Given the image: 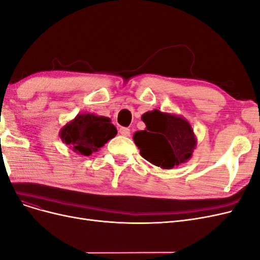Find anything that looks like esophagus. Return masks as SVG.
I'll list each match as a JSON object with an SVG mask.
<instances>
[{
    "label": "esophagus",
    "mask_w": 260,
    "mask_h": 260,
    "mask_svg": "<svg viewBox=\"0 0 260 260\" xmlns=\"http://www.w3.org/2000/svg\"><path fill=\"white\" fill-rule=\"evenodd\" d=\"M119 133L123 137H130L131 132H130V129H128V128H120Z\"/></svg>",
    "instance_id": "obj_1"
}]
</instances>
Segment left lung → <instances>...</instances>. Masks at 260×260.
Returning <instances> with one entry per match:
<instances>
[{
    "label": "left lung",
    "instance_id": "obj_1",
    "mask_svg": "<svg viewBox=\"0 0 260 260\" xmlns=\"http://www.w3.org/2000/svg\"><path fill=\"white\" fill-rule=\"evenodd\" d=\"M146 129L137 131L133 141L141 156L162 169H171L191 158L198 144L184 117L154 109L142 115Z\"/></svg>",
    "mask_w": 260,
    "mask_h": 260
}]
</instances>
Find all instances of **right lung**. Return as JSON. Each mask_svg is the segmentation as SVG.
Listing matches in <instances>:
<instances>
[{
  "instance_id": "add662e5",
  "label": "right lung",
  "mask_w": 260,
  "mask_h": 260,
  "mask_svg": "<svg viewBox=\"0 0 260 260\" xmlns=\"http://www.w3.org/2000/svg\"><path fill=\"white\" fill-rule=\"evenodd\" d=\"M116 135L117 129L108 117L90 113L78 114L59 131L62 142L83 156L98 152Z\"/></svg>"
}]
</instances>
